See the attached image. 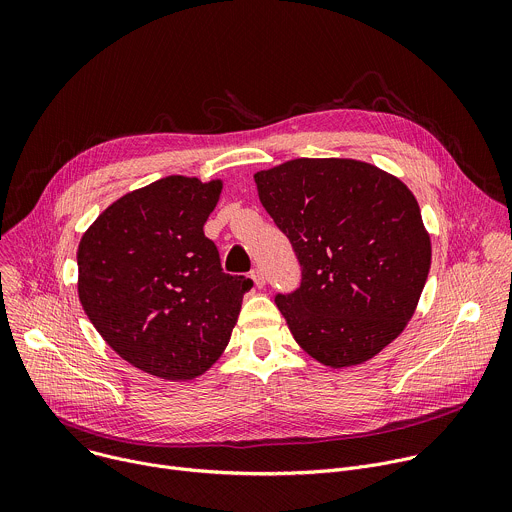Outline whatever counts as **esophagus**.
Masks as SVG:
<instances>
[{
	"label": "esophagus",
	"instance_id": "esophagus-1",
	"mask_svg": "<svg viewBox=\"0 0 512 512\" xmlns=\"http://www.w3.org/2000/svg\"><path fill=\"white\" fill-rule=\"evenodd\" d=\"M251 279L255 281V285H257V287H263V285H265V275H263V271H261L259 267L251 271Z\"/></svg>",
	"mask_w": 512,
	"mask_h": 512
}]
</instances>
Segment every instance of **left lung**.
<instances>
[{
    "label": "left lung",
    "instance_id": "1",
    "mask_svg": "<svg viewBox=\"0 0 512 512\" xmlns=\"http://www.w3.org/2000/svg\"><path fill=\"white\" fill-rule=\"evenodd\" d=\"M263 208L302 265L275 304L296 342L332 369L367 362L415 314L431 241L413 192L346 158H298L255 174Z\"/></svg>",
    "mask_w": 512,
    "mask_h": 512
}]
</instances>
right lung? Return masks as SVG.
I'll return each mask as SVG.
<instances>
[{"label": "right lung", "instance_id": "right-lung-1", "mask_svg": "<svg viewBox=\"0 0 512 512\" xmlns=\"http://www.w3.org/2000/svg\"><path fill=\"white\" fill-rule=\"evenodd\" d=\"M223 180L168 176L127 192L85 231L79 300L135 369L190 381L223 354L253 281L229 275L204 223Z\"/></svg>", "mask_w": 512, "mask_h": 512}]
</instances>
